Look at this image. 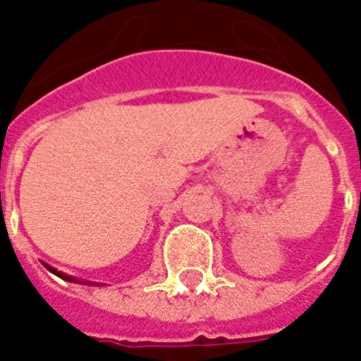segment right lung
Instances as JSON below:
<instances>
[{"label":"right lung","instance_id":"add662e5","mask_svg":"<svg viewBox=\"0 0 361 361\" xmlns=\"http://www.w3.org/2000/svg\"><path fill=\"white\" fill-rule=\"evenodd\" d=\"M43 264L44 267H47V269L50 271V273H54V275L56 276H59V279H63V280H66V282H73V283H85V286H104V283H97V282H90V280H79V279H75V276H70V275H65V273H63V271H57L56 267H52V266H49V264H44V262H41Z\"/></svg>","mask_w":361,"mask_h":361}]
</instances>
